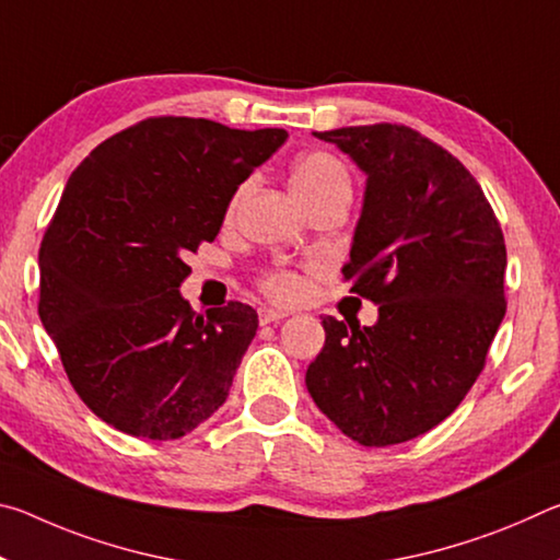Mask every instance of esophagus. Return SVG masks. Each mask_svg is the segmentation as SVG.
I'll list each match as a JSON object with an SVG mask.
<instances>
[{"label": "esophagus", "instance_id": "1", "mask_svg": "<svg viewBox=\"0 0 560 560\" xmlns=\"http://www.w3.org/2000/svg\"><path fill=\"white\" fill-rule=\"evenodd\" d=\"M287 316H289V311H281V308H269V306L259 308V320L264 326L273 324V320H283Z\"/></svg>", "mask_w": 560, "mask_h": 560}]
</instances>
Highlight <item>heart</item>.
Segmentation results:
<instances>
[{"mask_svg":"<svg viewBox=\"0 0 560 560\" xmlns=\"http://www.w3.org/2000/svg\"><path fill=\"white\" fill-rule=\"evenodd\" d=\"M291 185L303 202H311L320 195L336 192V189H350V175L336 155L316 150L293 163ZM261 289L273 299H293L299 291V277L289 269H273L261 277Z\"/></svg>","mask_w":560,"mask_h":560,"instance_id":"b5f03b06","label":"heart"}]
</instances>
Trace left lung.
I'll return each mask as SVG.
<instances>
[{
  "mask_svg": "<svg viewBox=\"0 0 560 560\" xmlns=\"http://www.w3.org/2000/svg\"><path fill=\"white\" fill-rule=\"evenodd\" d=\"M368 175L343 279L377 324L324 318L306 371L318 410L350 440L387 447L450 417L485 371L506 314V244L457 158L397 122L314 132Z\"/></svg>",
  "mask_w": 560,
  "mask_h": 560,
  "instance_id": "1",
  "label": "left lung"
}]
</instances>
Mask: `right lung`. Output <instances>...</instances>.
Masks as SVG:
<instances>
[{"label": "right lung", "instance_id": "right-lung-1", "mask_svg": "<svg viewBox=\"0 0 560 560\" xmlns=\"http://www.w3.org/2000/svg\"><path fill=\"white\" fill-rule=\"evenodd\" d=\"M287 138L158 116L71 173L39 249V318L103 422L165 442L224 405L259 318L240 301L195 314L185 257L214 242L236 187Z\"/></svg>", "mask_w": 560, "mask_h": 560}]
</instances>
